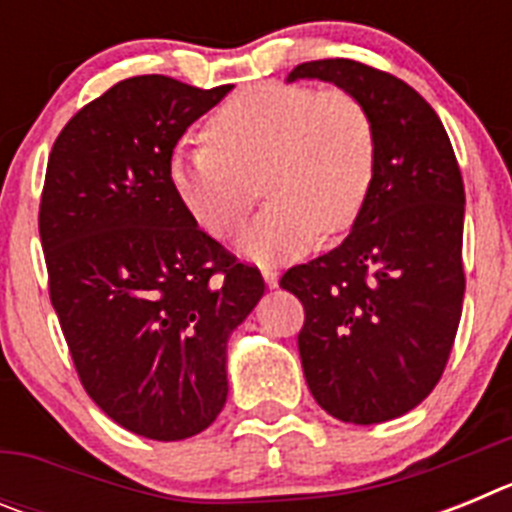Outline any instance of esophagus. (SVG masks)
Here are the masks:
<instances>
[{
  "instance_id": "obj_1",
  "label": "esophagus",
  "mask_w": 512,
  "mask_h": 512,
  "mask_svg": "<svg viewBox=\"0 0 512 512\" xmlns=\"http://www.w3.org/2000/svg\"><path fill=\"white\" fill-rule=\"evenodd\" d=\"M261 277H264L266 287H269V289H274L279 284V274H277V269H274V266H261Z\"/></svg>"
}]
</instances>
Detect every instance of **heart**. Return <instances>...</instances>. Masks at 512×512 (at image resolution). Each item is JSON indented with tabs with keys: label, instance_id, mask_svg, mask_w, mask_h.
<instances>
[{
	"label": "heart",
	"instance_id": "heart-1",
	"mask_svg": "<svg viewBox=\"0 0 512 512\" xmlns=\"http://www.w3.org/2000/svg\"><path fill=\"white\" fill-rule=\"evenodd\" d=\"M377 138L364 104L341 89L253 84L225 99L207 140H184L169 161L176 200L205 233L241 228L259 182L269 202L238 251L251 261L292 259L318 233H343L372 192Z\"/></svg>",
	"mask_w": 512,
	"mask_h": 512
}]
</instances>
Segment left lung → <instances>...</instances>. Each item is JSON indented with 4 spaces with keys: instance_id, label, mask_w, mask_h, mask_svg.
<instances>
[{
    "instance_id": "obj_1",
    "label": "left lung",
    "mask_w": 512,
    "mask_h": 512,
    "mask_svg": "<svg viewBox=\"0 0 512 512\" xmlns=\"http://www.w3.org/2000/svg\"><path fill=\"white\" fill-rule=\"evenodd\" d=\"M364 104L377 138L372 192L346 241L292 266L297 346L312 397L343 423L400 418L431 395L464 302V182L433 107L397 76L348 58L300 63Z\"/></svg>"
}]
</instances>
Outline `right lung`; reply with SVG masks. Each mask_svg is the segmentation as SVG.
<instances>
[{
  "mask_svg": "<svg viewBox=\"0 0 512 512\" xmlns=\"http://www.w3.org/2000/svg\"><path fill=\"white\" fill-rule=\"evenodd\" d=\"M230 84L133 76L53 143L40 241L87 395L153 441L197 436L228 397V338L264 297L259 269L202 233L169 182L176 143Z\"/></svg>",
  "mask_w": 512,
  "mask_h": 512,
  "instance_id": "obj_1",
  "label": "right lung"
}]
</instances>
